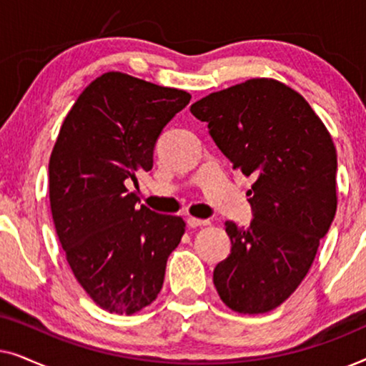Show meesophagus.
<instances>
[{
	"label": "esophagus",
	"mask_w": 366,
	"mask_h": 366,
	"mask_svg": "<svg viewBox=\"0 0 366 366\" xmlns=\"http://www.w3.org/2000/svg\"><path fill=\"white\" fill-rule=\"evenodd\" d=\"M209 222L208 219H198V218H188L187 224L189 228H198V227H207Z\"/></svg>",
	"instance_id": "1"
}]
</instances>
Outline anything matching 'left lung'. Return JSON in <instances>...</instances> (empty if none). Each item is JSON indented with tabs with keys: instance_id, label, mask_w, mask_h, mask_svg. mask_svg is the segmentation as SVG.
Instances as JSON below:
<instances>
[{
	"instance_id": "obj_1",
	"label": "left lung",
	"mask_w": 366,
	"mask_h": 366,
	"mask_svg": "<svg viewBox=\"0 0 366 366\" xmlns=\"http://www.w3.org/2000/svg\"><path fill=\"white\" fill-rule=\"evenodd\" d=\"M189 112L233 163L253 177L249 227L227 222L232 252L214 267L223 303L238 313L277 308L307 277L337 213V149L302 94L254 78L208 94Z\"/></svg>"
}]
</instances>
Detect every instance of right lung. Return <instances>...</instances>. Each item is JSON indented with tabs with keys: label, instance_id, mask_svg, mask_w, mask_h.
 Returning a JSON list of instances; mask_svg holds the SVG:
<instances>
[{
	"label": "right lung",
	"instance_id": "obj_1",
	"mask_svg": "<svg viewBox=\"0 0 366 366\" xmlns=\"http://www.w3.org/2000/svg\"><path fill=\"white\" fill-rule=\"evenodd\" d=\"M187 92L109 71L79 94L49 158V203L78 283L109 313L148 307L163 287L179 217L138 207L129 184L153 168L163 128L187 107Z\"/></svg>",
	"mask_w": 366,
	"mask_h": 366
}]
</instances>
